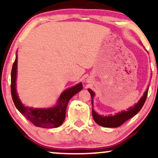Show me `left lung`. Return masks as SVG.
<instances>
[{"mask_svg": "<svg viewBox=\"0 0 158 158\" xmlns=\"http://www.w3.org/2000/svg\"><path fill=\"white\" fill-rule=\"evenodd\" d=\"M148 90L149 87L146 89L145 93L143 94V96L140 98V99L138 101V103H136L133 107H131L128 109H127L126 111H121L120 113H116L114 115H108V116H104V115H98L97 113L95 112V110L93 108L92 110V115L94 121L97 124L104 127H110V128H115V127H120L122 125L125 121L131 118L135 115L138 112L141 110L142 107L145 103L146 97H147ZM89 93L90 94L91 98H92V105L94 106V97L95 96L94 92L90 89H88Z\"/></svg>", "mask_w": 158, "mask_h": 158, "instance_id": "1", "label": "left lung"}]
</instances>
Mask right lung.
<instances>
[{
  "label": "right lung",
  "instance_id": "obj_1",
  "mask_svg": "<svg viewBox=\"0 0 158 158\" xmlns=\"http://www.w3.org/2000/svg\"><path fill=\"white\" fill-rule=\"evenodd\" d=\"M17 67L18 56L16 55L11 73V93L17 109L36 127L43 128H56L62 125L65 118L66 108L68 102L74 95L82 90V84L80 82L75 86L64 90L59 97L57 103L53 107L34 108L25 107L20 102L16 90Z\"/></svg>",
  "mask_w": 158,
  "mask_h": 158
}]
</instances>
